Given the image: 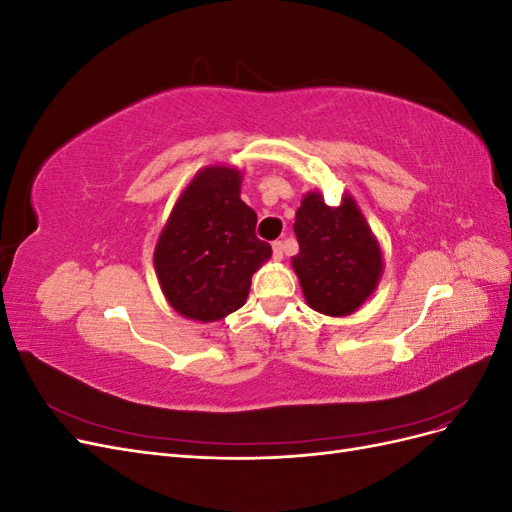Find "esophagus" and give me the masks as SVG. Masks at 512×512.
Instances as JSON below:
<instances>
[{
    "label": "esophagus",
    "mask_w": 512,
    "mask_h": 512,
    "mask_svg": "<svg viewBox=\"0 0 512 512\" xmlns=\"http://www.w3.org/2000/svg\"><path fill=\"white\" fill-rule=\"evenodd\" d=\"M273 258L275 260H282L284 258V243L282 241H273Z\"/></svg>",
    "instance_id": "obj_1"
}]
</instances>
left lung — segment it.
Returning a JSON list of instances; mask_svg holds the SVG:
<instances>
[{
    "mask_svg": "<svg viewBox=\"0 0 512 512\" xmlns=\"http://www.w3.org/2000/svg\"><path fill=\"white\" fill-rule=\"evenodd\" d=\"M299 254L292 269L305 303L324 316L342 318L376 292L384 273L380 243L350 194L331 207L314 190L301 200L294 218Z\"/></svg>",
    "mask_w": 512,
    "mask_h": 512,
    "instance_id": "left-lung-1",
    "label": "left lung"
}]
</instances>
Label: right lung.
Segmentation results:
<instances>
[{
	"instance_id": "right-lung-1",
	"label": "right lung",
	"mask_w": 512,
	"mask_h": 512,
	"mask_svg": "<svg viewBox=\"0 0 512 512\" xmlns=\"http://www.w3.org/2000/svg\"><path fill=\"white\" fill-rule=\"evenodd\" d=\"M237 166L200 168L160 232L153 267L168 305L188 320L215 322L237 312L252 275L271 258L256 237V211L241 200Z\"/></svg>"
}]
</instances>
